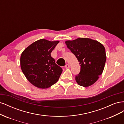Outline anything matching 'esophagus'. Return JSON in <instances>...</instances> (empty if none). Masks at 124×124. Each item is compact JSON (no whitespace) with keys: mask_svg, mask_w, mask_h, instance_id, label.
<instances>
[{"mask_svg":"<svg viewBox=\"0 0 124 124\" xmlns=\"http://www.w3.org/2000/svg\"><path fill=\"white\" fill-rule=\"evenodd\" d=\"M69 67H70V66H69V64L66 65V66H65V68H66V69H69Z\"/></svg>","mask_w":124,"mask_h":124,"instance_id":"obj_1","label":"esophagus"}]
</instances>
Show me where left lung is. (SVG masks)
Instances as JSON below:
<instances>
[{"label":"left lung","mask_w":124,"mask_h":124,"mask_svg":"<svg viewBox=\"0 0 124 124\" xmlns=\"http://www.w3.org/2000/svg\"><path fill=\"white\" fill-rule=\"evenodd\" d=\"M65 43L81 66L79 74L76 76L77 83L84 87L94 84L104 68L107 57L104 46L96 40L84 38L67 40Z\"/></svg>","instance_id":"8db88e82"}]
</instances>
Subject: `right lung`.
Here are the masks:
<instances>
[{"label":"right lung","mask_w":124,"mask_h":124,"mask_svg":"<svg viewBox=\"0 0 124 124\" xmlns=\"http://www.w3.org/2000/svg\"><path fill=\"white\" fill-rule=\"evenodd\" d=\"M59 41L40 39L22 52L21 68L28 81L39 88L46 89L55 84L62 70L52 58L51 53Z\"/></svg>","instance_id":"1"}]
</instances>
